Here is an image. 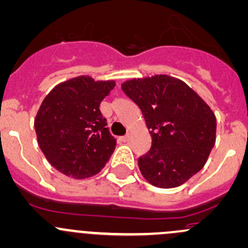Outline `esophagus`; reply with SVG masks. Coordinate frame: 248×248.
<instances>
[{"mask_svg":"<svg viewBox=\"0 0 248 248\" xmlns=\"http://www.w3.org/2000/svg\"><path fill=\"white\" fill-rule=\"evenodd\" d=\"M121 140L124 142H128L129 140H131V134H127V135H124V137H122L121 138Z\"/></svg>","mask_w":248,"mask_h":248,"instance_id":"34e87169","label":"esophagus"}]
</instances>
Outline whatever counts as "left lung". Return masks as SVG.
I'll return each instance as SVG.
<instances>
[{
    "mask_svg": "<svg viewBox=\"0 0 248 248\" xmlns=\"http://www.w3.org/2000/svg\"><path fill=\"white\" fill-rule=\"evenodd\" d=\"M138 104L152 138L138 164L152 186H182L207 163L216 140L212 108L183 80L168 75L133 78L121 84Z\"/></svg>",
    "mask_w": 248,
    "mask_h": 248,
    "instance_id": "left-lung-1",
    "label": "left lung"
}]
</instances>
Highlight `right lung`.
<instances>
[{
  "instance_id": "add662e5",
  "label": "right lung",
  "mask_w": 248,
  "mask_h": 248,
  "mask_svg": "<svg viewBox=\"0 0 248 248\" xmlns=\"http://www.w3.org/2000/svg\"><path fill=\"white\" fill-rule=\"evenodd\" d=\"M115 84L78 76L59 83L44 98L34 120L36 139L48 163L65 176L93 177L113 155L116 139L100 104Z\"/></svg>"
}]
</instances>
